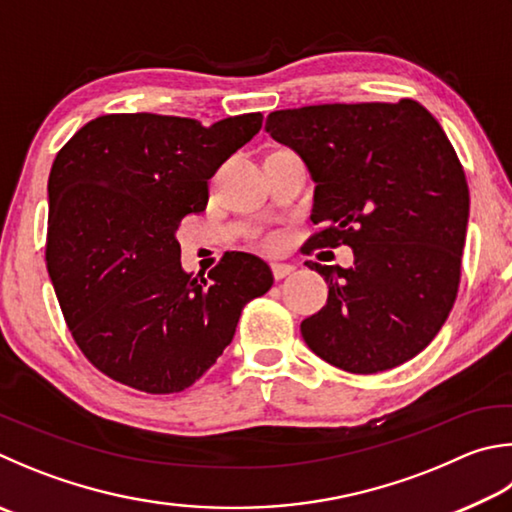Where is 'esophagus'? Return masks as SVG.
<instances>
[{"mask_svg": "<svg viewBox=\"0 0 512 512\" xmlns=\"http://www.w3.org/2000/svg\"><path fill=\"white\" fill-rule=\"evenodd\" d=\"M271 271H273V277H275V280H284V277H286V275H291V273L295 271V268H293L291 264H273V266H271Z\"/></svg>", "mask_w": 512, "mask_h": 512, "instance_id": "esophagus-1", "label": "esophagus"}]
</instances>
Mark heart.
<instances>
[{"instance_id":"obj_1","label":"heart","mask_w":512,"mask_h":512,"mask_svg":"<svg viewBox=\"0 0 512 512\" xmlns=\"http://www.w3.org/2000/svg\"><path fill=\"white\" fill-rule=\"evenodd\" d=\"M259 246H262V248H268V250H271V248H277V246H280V237H277V235H266V237L259 239Z\"/></svg>"}]
</instances>
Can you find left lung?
Instances as JSON below:
<instances>
[{
  "label": "left lung",
  "instance_id": "obj_1",
  "mask_svg": "<svg viewBox=\"0 0 512 512\" xmlns=\"http://www.w3.org/2000/svg\"><path fill=\"white\" fill-rule=\"evenodd\" d=\"M266 132L315 181L306 239L349 246L353 266L306 262L329 284L300 324L309 349L349 374H378L421 353L457 300L470 192L457 152L416 100L273 111Z\"/></svg>",
  "mask_w": 512,
  "mask_h": 512
}]
</instances>
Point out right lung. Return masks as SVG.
Listing matches in <instances>:
<instances>
[{"label":"right lung","mask_w":512,"mask_h":512,"mask_svg":"<svg viewBox=\"0 0 512 512\" xmlns=\"http://www.w3.org/2000/svg\"><path fill=\"white\" fill-rule=\"evenodd\" d=\"M264 116L89 120L49 174L46 268L85 358L147 394L188 389L235 336L241 309L273 286L266 262L226 253L208 277L181 268L176 230L206 210L208 179Z\"/></svg>","instance_id":"right-lung-1"}]
</instances>
